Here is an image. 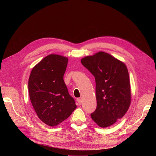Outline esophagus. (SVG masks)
Masks as SVG:
<instances>
[{
	"label": "esophagus",
	"instance_id": "obj_1",
	"mask_svg": "<svg viewBox=\"0 0 156 156\" xmlns=\"http://www.w3.org/2000/svg\"><path fill=\"white\" fill-rule=\"evenodd\" d=\"M77 101H78V103L79 105H81V104H82V100H81V99H80V98L77 99Z\"/></svg>",
	"mask_w": 156,
	"mask_h": 156
}]
</instances>
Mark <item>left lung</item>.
I'll return each instance as SVG.
<instances>
[{
  "label": "left lung",
  "mask_w": 156,
  "mask_h": 156,
  "mask_svg": "<svg viewBox=\"0 0 156 156\" xmlns=\"http://www.w3.org/2000/svg\"><path fill=\"white\" fill-rule=\"evenodd\" d=\"M81 62L95 79L97 108L91 118L101 128L110 126L125 116L132 101L126 66L103 51L85 56Z\"/></svg>",
  "instance_id": "8db88e82"
}]
</instances>
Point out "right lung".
I'll return each instance as SVG.
<instances>
[{"mask_svg": "<svg viewBox=\"0 0 156 156\" xmlns=\"http://www.w3.org/2000/svg\"><path fill=\"white\" fill-rule=\"evenodd\" d=\"M68 62L66 57L49 54L30 73L28 92L32 106L39 119L48 126L59 125L77 107L63 79Z\"/></svg>", "mask_w": 156, "mask_h": 156, "instance_id": "1", "label": "right lung"}]
</instances>
